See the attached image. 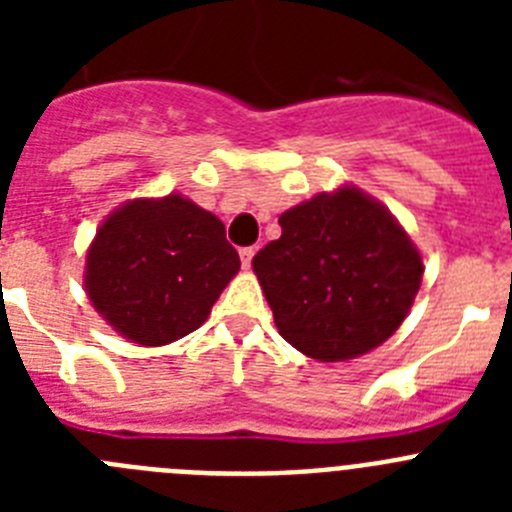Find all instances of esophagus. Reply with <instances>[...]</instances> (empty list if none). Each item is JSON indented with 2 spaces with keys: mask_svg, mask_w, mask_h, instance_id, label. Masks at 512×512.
Instances as JSON below:
<instances>
[{
  "mask_svg": "<svg viewBox=\"0 0 512 512\" xmlns=\"http://www.w3.org/2000/svg\"><path fill=\"white\" fill-rule=\"evenodd\" d=\"M253 248L251 246H246V248H241V264H243V269H248V266H251V261H253Z\"/></svg>",
  "mask_w": 512,
  "mask_h": 512,
  "instance_id": "1",
  "label": "esophagus"
}]
</instances>
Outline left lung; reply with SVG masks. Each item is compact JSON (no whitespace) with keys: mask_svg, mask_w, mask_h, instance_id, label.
<instances>
[{"mask_svg":"<svg viewBox=\"0 0 512 512\" xmlns=\"http://www.w3.org/2000/svg\"><path fill=\"white\" fill-rule=\"evenodd\" d=\"M253 256L279 336L318 361L369 354L408 318L423 259L382 202L343 184L279 217Z\"/></svg>","mask_w":512,"mask_h":512,"instance_id":"left-lung-1","label":"left lung"}]
</instances>
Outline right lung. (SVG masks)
Listing matches in <instances>:
<instances>
[{
  "mask_svg": "<svg viewBox=\"0 0 512 512\" xmlns=\"http://www.w3.org/2000/svg\"><path fill=\"white\" fill-rule=\"evenodd\" d=\"M238 269L220 217L174 192L130 200L104 217L87 251L84 287L122 338L166 346L205 323Z\"/></svg>",
  "mask_w": 512,
  "mask_h": 512,
  "instance_id": "obj_1",
  "label": "right lung"
}]
</instances>
